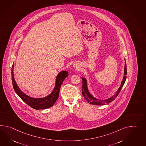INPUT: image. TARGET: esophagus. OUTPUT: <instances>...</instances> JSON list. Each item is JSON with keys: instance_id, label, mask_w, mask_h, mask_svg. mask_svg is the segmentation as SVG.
<instances>
[{"instance_id": "1", "label": "esophagus", "mask_w": 146, "mask_h": 146, "mask_svg": "<svg viewBox=\"0 0 146 146\" xmlns=\"http://www.w3.org/2000/svg\"><path fill=\"white\" fill-rule=\"evenodd\" d=\"M73 68H79V65L77 63H74V64H73Z\"/></svg>"}]
</instances>
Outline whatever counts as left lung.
<instances>
[{"instance_id": "left-lung-1", "label": "left lung", "mask_w": 146, "mask_h": 146, "mask_svg": "<svg viewBox=\"0 0 146 146\" xmlns=\"http://www.w3.org/2000/svg\"><path fill=\"white\" fill-rule=\"evenodd\" d=\"M125 67H124V72H123V81H121V84H120L119 88L117 90V91L116 92V93L113 94V96L111 97L108 98L107 99H98L97 98H95L94 97L92 94H91L90 92L89 91L88 88V80L85 77H82V95L84 97L86 101L89 103L90 104L92 105H104L106 104H109L110 102L115 100V98L118 96V95L120 93V91L122 88V87L123 86L124 83L126 80L127 75V68H126V62L125 58Z\"/></svg>"}]
</instances>
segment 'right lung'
<instances>
[{
  "label": "right lung",
  "mask_w": 146,
  "mask_h": 146,
  "mask_svg": "<svg viewBox=\"0 0 146 146\" xmlns=\"http://www.w3.org/2000/svg\"><path fill=\"white\" fill-rule=\"evenodd\" d=\"M13 66L14 63L13 64L11 69L12 82L14 90L16 93V94L19 96V97L23 102H25L26 104L35 110H42L52 107L58 98L61 86L63 81L65 80V78L68 76V72L66 71L60 72L56 75L55 79V85L52 92L48 95L46 96L45 97L36 98L30 97L28 95L25 94V93H23V91L20 89L14 78Z\"/></svg>",
  "instance_id": "add662e5"
}]
</instances>
